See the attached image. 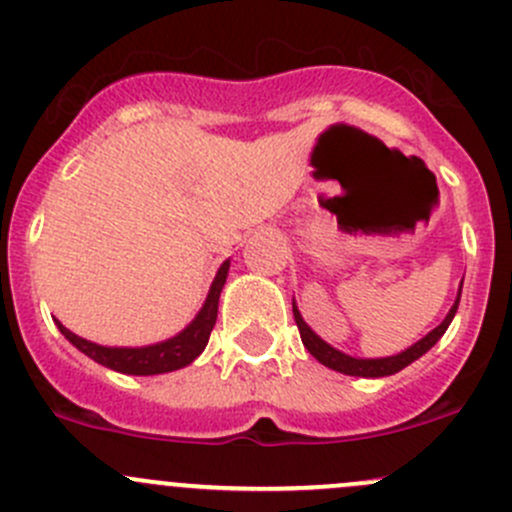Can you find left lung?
Listing matches in <instances>:
<instances>
[{"label":"left lung","instance_id":"1","mask_svg":"<svg viewBox=\"0 0 512 512\" xmlns=\"http://www.w3.org/2000/svg\"><path fill=\"white\" fill-rule=\"evenodd\" d=\"M458 302H461V289H458V297H456V304L451 307V312L446 314V319H443L441 324H438L433 332H428L426 337L421 339V342H416L414 347L406 349V352L396 354V356H386V359H354V356H347L342 352H337V349H332L329 344H324L322 339L317 337V334L312 332V329L304 324V319L299 317L297 307L292 304V312H294V322H297V329H299V337H302V344L307 347V352L314 356V359L319 361V364L329 366V369L339 371V374H349V376H369V379H376V376H391L396 374V371H401L404 366H409L411 361H416L418 356H423L428 352V349L433 347V344L438 342V339L446 334L448 324H451L453 314H456L458 309Z\"/></svg>","mask_w":512,"mask_h":512}]
</instances>
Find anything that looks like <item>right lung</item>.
I'll return each instance as SVG.
<instances>
[{
  "instance_id": "add662e5",
  "label": "right lung",
  "mask_w": 512,
  "mask_h": 512,
  "mask_svg": "<svg viewBox=\"0 0 512 512\" xmlns=\"http://www.w3.org/2000/svg\"><path fill=\"white\" fill-rule=\"evenodd\" d=\"M227 270H230V262H223V267L218 270L213 287H210L208 299H205L203 309H200L198 317L193 319L188 329L178 334V337L168 339V342L153 344V347H141V349H111V347H98L94 342H86V339L76 337L74 332L59 324V332L74 344L76 349H81L86 356L98 361V364L108 366L113 371H121V374H136V376H148V374H165V371H175L188 366L195 356L208 344L210 332L215 327V319H218V299L223 292Z\"/></svg>"
}]
</instances>
